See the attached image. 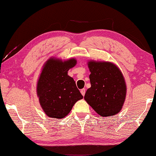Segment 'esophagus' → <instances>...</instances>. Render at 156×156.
Returning <instances> with one entry per match:
<instances>
[{"label":"esophagus","instance_id":"1","mask_svg":"<svg viewBox=\"0 0 156 156\" xmlns=\"http://www.w3.org/2000/svg\"><path fill=\"white\" fill-rule=\"evenodd\" d=\"M80 93L83 96H85V89H82V90H80Z\"/></svg>","mask_w":156,"mask_h":156}]
</instances>
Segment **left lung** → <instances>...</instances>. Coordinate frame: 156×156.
Returning a JSON list of instances; mask_svg holds the SVG:
<instances>
[{
	"mask_svg": "<svg viewBox=\"0 0 156 156\" xmlns=\"http://www.w3.org/2000/svg\"><path fill=\"white\" fill-rule=\"evenodd\" d=\"M91 87L85 100L101 117H112L120 112L126 96V84L120 69L110 62L90 60Z\"/></svg>",
	"mask_w": 156,
	"mask_h": 156,
	"instance_id": "8db88e82",
	"label": "left lung"
}]
</instances>
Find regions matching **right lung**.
I'll return each instance as SVG.
<instances>
[{"label":"right lung","instance_id":"add662e5","mask_svg":"<svg viewBox=\"0 0 156 156\" xmlns=\"http://www.w3.org/2000/svg\"><path fill=\"white\" fill-rule=\"evenodd\" d=\"M76 63L75 58L62 60L55 57L44 63L37 84V95L48 117L64 118L83 98L73 78L68 75V71Z\"/></svg>","mask_w":156,"mask_h":156}]
</instances>
